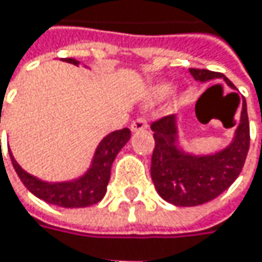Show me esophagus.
<instances>
[{
    "mask_svg": "<svg viewBox=\"0 0 262 262\" xmlns=\"http://www.w3.org/2000/svg\"><path fill=\"white\" fill-rule=\"evenodd\" d=\"M130 129L132 132H142L147 129V121H145V118H142V117H139V118H136V120H133L130 124Z\"/></svg>",
    "mask_w": 262,
    "mask_h": 262,
    "instance_id": "34e87169",
    "label": "esophagus"
}]
</instances>
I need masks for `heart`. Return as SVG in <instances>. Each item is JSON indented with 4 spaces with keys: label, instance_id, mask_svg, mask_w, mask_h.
Segmentation results:
<instances>
[{
    "label": "heart",
    "instance_id": "b5f03b06",
    "mask_svg": "<svg viewBox=\"0 0 262 262\" xmlns=\"http://www.w3.org/2000/svg\"><path fill=\"white\" fill-rule=\"evenodd\" d=\"M174 86L173 83H168V81H164V83H158L156 86H153L151 89V98L153 100H162L165 98L167 95H170L173 92Z\"/></svg>",
    "mask_w": 262,
    "mask_h": 262
}]
</instances>
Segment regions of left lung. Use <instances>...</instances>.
Instances as JSON below:
<instances>
[{"label": "left lung", "instance_id": "obj_1", "mask_svg": "<svg viewBox=\"0 0 262 262\" xmlns=\"http://www.w3.org/2000/svg\"><path fill=\"white\" fill-rule=\"evenodd\" d=\"M189 73L197 81L223 79L229 88L235 89L232 81L220 73L195 68H191ZM151 130L155 138L151 181L158 194L176 206L203 205L226 191L239 176L250 144L246 100H243L239 123L231 144L211 155H192L181 148L176 115L155 121Z\"/></svg>", "mask_w": 262, "mask_h": 262}]
</instances>
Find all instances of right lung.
Instances as JSON below:
<instances>
[{
	"label": "right lung",
	"mask_w": 262,
	"mask_h": 262,
	"mask_svg": "<svg viewBox=\"0 0 262 262\" xmlns=\"http://www.w3.org/2000/svg\"><path fill=\"white\" fill-rule=\"evenodd\" d=\"M65 62L77 65L79 60L76 59H65ZM1 118V114H0ZM1 121V120H0ZM130 139V130L127 127L121 130H115L106 135L95 148L92 162L84 174L67 182H45L37 179L36 176L27 173L21 168V165L13 158L12 151L9 150L13 168L19 176L21 182L26 188L34 194L36 197L42 199L47 203L62 206V208H84L98 203L107 189V183L111 179V168L112 164L120 153V150L127 144ZM1 142V141H0Z\"/></svg>",
	"instance_id": "obj_1"
}]
</instances>
